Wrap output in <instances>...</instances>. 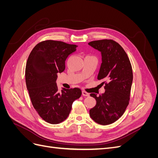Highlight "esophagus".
Listing matches in <instances>:
<instances>
[{"instance_id":"esophagus-1","label":"esophagus","mask_w":158,"mask_h":158,"mask_svg":"<svg viewBox=\"0 0 158 158\" xmlns=\"http://www.w3.org/2000/svg\"><path fill=\"white\" fill-rule=\"evenodd\" d=\"M82 94L83 96H89V94L88 93H87L86 92H85V91H82Z\"/></svg>"}]
</instances>
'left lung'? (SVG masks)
I'll use <instances>...</instances> for the list:
<instances>
[{"mask_svg":"<svg viewBox=\"0 0 158 158\" xmlns=\"http://www.w3.org/2000/svg\"><path fill=\"white\" fill-rule=\"evenodd\" d=\"M88 45L101 52L102 63L98 79L106 82L103 94L99 96L90 94L96 105L89 110V116L99 125H110L123 115L128 105L133 80L132 66L126 52L116 41L103 40Z\"/></svg>","mask_w":158,"mask_h":158,"instance_id":"1","label":"left lung"}]
</instances>
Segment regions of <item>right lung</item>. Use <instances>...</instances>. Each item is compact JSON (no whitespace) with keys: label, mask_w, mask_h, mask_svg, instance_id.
Here are the masks:
<instances>
[{"label":"right lung","mask_w":158,"mask_h":158,"mask_svg":"<svg viewBox=\"0 0 158 158\" xmlns=\"http://www.w3.org/2000/svg\"><path fill=\"white\" fill-rule=\"evenodd\" d=\"M76 45L47 40L38 44L28 57L26 83L32 105L40 116L50 124H59L69 117L74 100L82 95L79 88L58 91V73L65 69V61L76 51Z\"/></svg>","instance_id":"right-lung-1"}]
</instances>
